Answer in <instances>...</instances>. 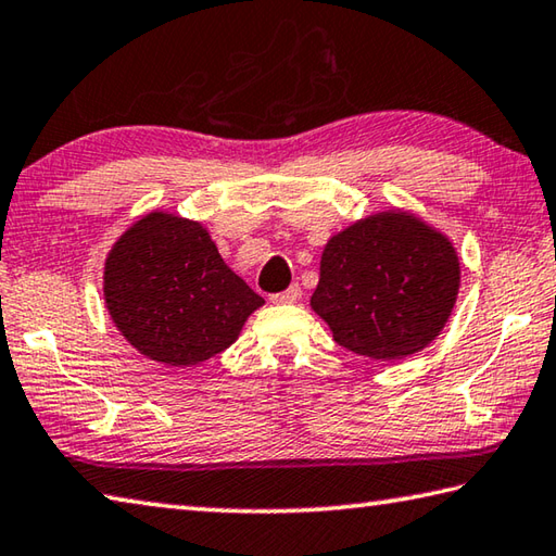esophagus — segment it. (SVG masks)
Wrapping results in <instances>:
<instances>
[{"mask_svg": "<svg viewBox=\"0 0 556 556\" xmlns=\"http://www.w3.org/2000/svg\"><path fill=\"white\" fill-rule=\"evenodd\" d=\"M299 299H301V287H299V285L289 287V289H285V291H279V294H271V296H269L271 304H296Z\"/></svg>", "mask_w": 556, "mask_h": 556, "instance_id": "34e87169", "label": "esophagus"}]
</instances>
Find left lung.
I'll return each instance as SVG.
<instances>
[{"mask_svg": "<svg viewBox=\"0 0 556 556\" xmlns=\"http://www.w3.org/2000/svg\"><path fill=\"white\" fill-rule=\"evenodd\" d=\"M457 289V252L445 236L413 216L381 214L328 240L311 306L338 345L399 359L438 336Z\"/></svg>", "mask_w": 556, "mask_h": 556, "instance_id": "obj_1", "label": "left lung"}]
</instances>
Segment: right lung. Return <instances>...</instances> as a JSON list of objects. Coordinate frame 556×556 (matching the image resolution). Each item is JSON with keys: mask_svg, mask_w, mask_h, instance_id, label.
I'll use <instances>...</instances> for the list:
<instances>
[{"mask_svg": "<svg viewBox=\"0 0 556 556\" xmlns=\"http://www.w3.org/2000/svg\"><path fill=\"white\" fill-rule=\"evenodd\" d=\"M104 299L116 328L150 359L191 367L233 345L265 299L220 260L194 220L150 214L109 252Z\"/></svg>", "mask_w": 556, "mask_h": 556, "instance_id": "right-lung-1", "label": "right lung"}]
</instances>
